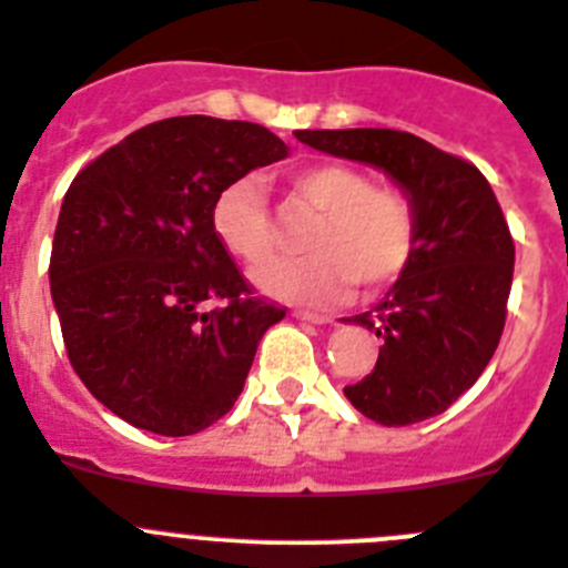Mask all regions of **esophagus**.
<instances>
[{
    "instance_id": "34e87169",
    "label": "esophagus",
    "mask_w": 568,
    "mask_h": 568,
    "mask_svg": "<svg viewBox=\"0 0 568 568\" xmlns=\"http://www.w3.org/2000/svg\"><path fill=\"white\" fill-rule=\"evenodd\" d=\"M300 320H305V323H317V325H325V323H337V317L334 314H320V312H308V308H300L297 312Z\"/></svg>"
}]
</instances>
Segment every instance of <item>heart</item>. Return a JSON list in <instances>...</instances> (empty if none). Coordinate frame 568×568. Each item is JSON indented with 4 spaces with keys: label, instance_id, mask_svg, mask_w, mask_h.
<instances>
[{
    "label": "heart",
    "instance_id": "b5f03b06",
    "mask_svg": "<svg viewBox=\"0 0 568 568\" xmlns=\"http://www.w3.org/2000/svg\"><path fill=\"white\" fill-rule=\"evenodd\" d=\"M294 202L317 211L303 260H274L256 271V285L291 303H334L363 283L386 288L412 265L417 251V209L408 191L374 185L348 162H314L288 176ZM216 240L245 265L265 263L274 251V216L260 182L236 180L214 205Z\"/></svg>",
    "mask_w": 568,
    "mask_h": 568
}]
</instances>
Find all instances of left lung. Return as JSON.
<instances>
[{"instance_id": "left-lung-1", "label": "left lung", "mask_w": 568, "mask_h": 568, "mask_svg": "<svg viewBox=\"0 0 568 568\" xmlns=\"http://www.w3.org/2000/svg\"><path fill=\"white\" fill-rule=\"evenodd\" d=\"M305 145L386 171L417 209V251L372 312L348 317L383 339L345 397L379 426L443 414L475 386L506 325L515 240L471 162L392 128L297 131Z\"/></svg>"}]
</instances>
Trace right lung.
I'll list each match as a JSON object with an SVG mask.
<instances>
[{
  "instance_id": "obj_1",
  "label": "right lung",
  "mask_w": 568,
  "mask_h": 568,
  "mask_svg": "<svg viewBox=\"0 0 568 568\" xmlns=\"http://www.w3.org/2000/svg\"><path fill=\"white\" fill-rule=\"evenodd\" d=\"M268 128L214 116L151 122L71 182L51 297L73 372L116 417L189 437L231 412L285 308L216 240V196L285 160Z\"/></svg>"
}]
</instances>
